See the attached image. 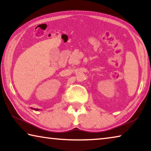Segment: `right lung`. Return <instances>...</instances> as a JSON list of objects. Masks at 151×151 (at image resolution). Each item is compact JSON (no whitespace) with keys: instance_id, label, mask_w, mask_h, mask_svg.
<instances>
[{"instance_id":"obj_1","label":"right lung","mask_w":151,"mask_h":151,"mask_svg":"<svg viewBox=\"0 0 151 151\" xmlns=\"http://www.w3.org/2000/svg\"><path fill=\"white\" fill-rule=\"evenodd\" d=\"M31 109L35 110V111H39V109H33V108H31Z\"/></svg>"}]
</instances>
